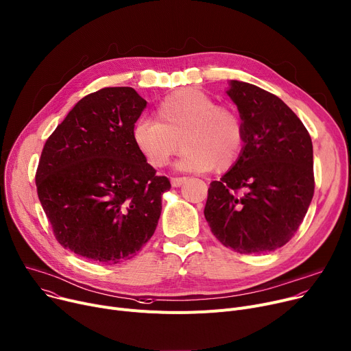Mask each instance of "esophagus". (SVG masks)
<instances>
[{
  "mask_svg": "<svg viewBox=\"0 0 351 351\" xmlns=\"http://www.w3.org/2000/svg\"><path fill=\"white\" fill-rule=\"evenodd\" d=\"M185 181H186L185 177H173V178H171V185H173V186H180V185H182Z\"/></svg>",
  "mask_w": 351,
  "mask_h": 351,
  "instance_id": "esophagus-1",
  "label": "esophagus"
}]
</instances>
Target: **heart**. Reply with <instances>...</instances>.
<instances>
[{
  "label": "heart",
  "mask_w": 351,
  "mask_h": 351,
  "mask_svg": "<svg viewBox=\"0 0 351 351\" xmlns=\"http://www.w3.org/2000/svg\"><path fill=\"white\" fill-rule=\"evenodd\" d=\"M132 138L153 169L165 167L182 146L178 169L226 171L243 150L245 128L233 108L217 104L201 90L184 88L158 104L156 121L134 125Z\"/></svg>",
  "instance_id": "heart-1"
}]
</instances>
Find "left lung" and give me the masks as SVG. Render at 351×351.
Listing matches in <instances>:
<instances>
[{
    "mask_svg": "<svg viewBox=\"0 0 351 351\" xmlns=\"http://www.w3.org/2000/svg\"><path fill=\"white\" fill-rule=\"evenodd\" d=\"M228 95L245 128L234 166L208 188L210 232L240 254L282 247L302 223L315 191L309 132L277 95L232 80Z\"/></svg>",
    "mask_w": 351,
    "mask_h": 351,
    "instance_id": "8db88e82",
    "label": "left lung"
}]
</instances>
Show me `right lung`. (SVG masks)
I'll return each instance as SVG.
<instances>
[{
  "label": "right lung",
  "mask_w": 351,
  "mask_h": 351,
  "mask_svg": "<svg viewBox=\"0 0 351 351\" xmlns=\"http://www.w3.org/2000/svg\"><path fill=\"white\" fill-rule=\"evenodd\" d=\"M146 104L132 87L101 88L80 99L43 146L38 197L56 240L77 256L117 264L156 230L171 184L132 138Z\"/></svg>",
  "instance_id": "1"
}]
</instances>
